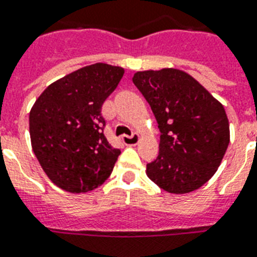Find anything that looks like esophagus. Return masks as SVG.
Wrapping results in <instances>:
<instances>
[{
  "label": "esophagus",
  "mask_w": 257,
  "mask_h": 257,
  "mask_svg": "<svg viewBox=\"0 0 257 257\" xmlns=\"http://www.w3.org/2000/svg\"><path fill=\"white\" fill-rule=\"evenodd\" d=\"M122 141L126 146H135L139 142V134L134 133L133 135H123Z\"/></svg>",
  "instance_id": "1"
}]
</instances>
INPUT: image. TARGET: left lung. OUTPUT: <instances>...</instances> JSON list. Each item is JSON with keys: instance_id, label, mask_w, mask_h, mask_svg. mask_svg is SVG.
<instances>
[{"instance_id": "8db88e82", "label": "left lung", "mask_w": 257, "mask_h": 257, "mask_svg": "<svg viewBox=\"0 0 257 257\" xmlns=\"http://www.w3.org/2000/svg\"><path fill=\"white\" fill-rule=\"evenodd\" d=\"M133 82L151 106L161 131L159 155L147 164V176L170 194L198 190L216 172L228 147L223 104L178 69L138 71Z\"/></svg>"}]
</instances>
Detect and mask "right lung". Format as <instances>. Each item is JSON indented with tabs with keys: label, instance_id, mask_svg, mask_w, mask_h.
I'll return each instance as SVG.
<instances>
[{
	"label": "right lung",
	"instance_id": "add662e5",
	"mask_svg": "<svg viewBox=\"0 0 257 257\" xmlns=\"http://www.w3.org/2000/svg\"><path fill=\"white\" fill-rule=\"evenodd\" d=\"M124 70L94 63L47 86L33 104L29 130L33 151L49 179L79 194L103 183L120 150L103 134L102 104L116 89Z\"/></svg>",
	"mask_w": 257,
	"mask_h": 257
}]
</instances>
